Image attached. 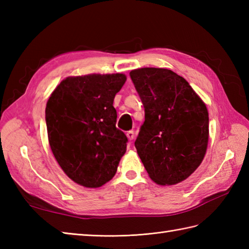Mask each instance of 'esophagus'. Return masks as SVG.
I'll list each match as a JSON object with an SVG mask.
<instances>
[{
	"instance_id": "esophagus-1",
	"label": "esophagus",
	"mask_w": 249,
	"mask_h": 249,
	"mask_svg": "<svg viewBox=\"0 0 249 249\" xmlns=\"http://www.w3.org/2000/svg\"><path fill=\"white\" fill-rule=\"evenodd\" d=\"M126 136H127V138L131 141V140H134V138H135V133L133 130H129V131H127V133H126Z\"/></svg>"
}]
</instances>
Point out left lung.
I'll return each mask as SVG.
<instances>
[{
  "label": "left lung",
  "mask_w": 249,
  "mask_h": 249,
  "mask_svg": "<svg viewBox=\"0 0 249 249\" xmlns=\"http://www.w3.org/2000/svg\"><path fill=\"white\" fill-rule=\"evenodd\" d=\"M129 76L144 107L135 146L145 170L160 185L184 181L205 155L208 109L189 83L170 70L145 67Z\"/></svg>",
  "instance_id": "1"
}]
</instances>
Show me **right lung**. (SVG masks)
Returning a JSON list of instances; mask_svg holds the SVG:
<instances>
[{
  "instance_id": "right-lung-1",
  "label": "right lung",
  "mask_w": 249,
  "mask_h": 249,
  "mask_svg": "<svg viewBox=\"0 0 249 249\" xmlns=\"http://www.w3.org/2000/svg\"><path fill=\"white\" fill-rule=\"evenodd\" d=\"M123 73L68 77L51 94L46 125L51 151L73 182L103 186L114 177L128 139L116 128L115 95Z\"/></svg>"
}]
</instances>
